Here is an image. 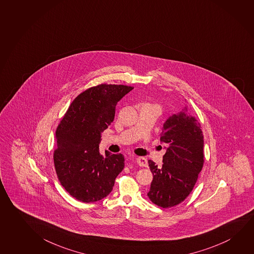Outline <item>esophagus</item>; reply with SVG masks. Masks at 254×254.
<instances>
[{
  "label": "esophagus",
  "mask_w": 254,
  "mask_h": 254,
  "mask_svg": "<svg viewBox=\"0 0 254 254\" xmlns=\"http://www.w3.org/2000/svg\"><path fill=\"white\" fill-rule=\"evenodd\" d=\"M136 163L139 164L141 167H147L148 166V160L143 157V156H139L136 157Z\"/></svg>",
  "instance_id": "1"
}]
</instances>
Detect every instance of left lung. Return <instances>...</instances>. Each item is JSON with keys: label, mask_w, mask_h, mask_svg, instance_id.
Instances as JSON below:
<instances>
[{"label": "left lung", "mask_w": 254, "mask_h": 254, "mask_svg": "<svg viewBox=\"0 0 254 254\" xmlns=\"http://www.w3.org/2000/svg\"><path fill=\"white\" fill-rule=\"evenodd\" d=\"M160 141L166 144L163 166L151 160L148 166L153 180L149 199L159 207H174L185 200L195 186L204 164L203 133L200 124L185 106L164 122Z\"/></svg>", "instance_id": "8db88e82"}]
</instances>
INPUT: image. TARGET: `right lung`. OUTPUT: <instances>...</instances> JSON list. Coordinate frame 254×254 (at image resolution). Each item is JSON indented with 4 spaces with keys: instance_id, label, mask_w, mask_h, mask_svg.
Masks as SVG:
<instances>
[{
    "instance_id": "1",
    "label": "right lung",
    "mask_w": 254,
    "mask_h": 254,
    "mask_svg": "<svg viewBox=\"0 0 254 254\" xmlns=\"http://www.w3.org/2000/svg\"><path fill=\"white\" fill-rule=\"evenodd\" d=\"M133 87L99 84L74 98L55 132L54 153L58 180L72 197L98 201L113 190L125 166L122 154L99 153L101 133L114 120L118 102Z\"/></svg>"
}]
</instances>
